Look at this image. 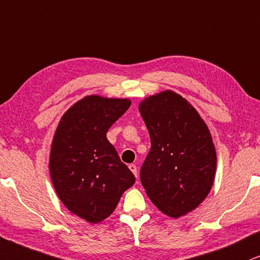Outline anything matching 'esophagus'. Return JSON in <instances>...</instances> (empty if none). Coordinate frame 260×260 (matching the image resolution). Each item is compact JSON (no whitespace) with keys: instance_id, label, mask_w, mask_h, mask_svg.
<instances>
[{"instance_id":"obj_1","label":"esophagus","mask_w":260,"mask_h":260,"mask_svg":"<svg viewBox=\"0 0 260 260\" xmlns=\"http://www.w3.org/2000/svg\"><path fill=\"white\" fill-rule=\"evenodd\" d=\"M128 168H129L131 172L134 174V176L138 177V172H137V166H136V164H129V167H128Z\"/></svg>"}]
</instances>
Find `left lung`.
Wrapping results in <instances>:
<instances>
[{"instance_id": "obj_1", "label": "left lung", "mask_w": 260, "mask_h": 260, "mask_svg": "<svg viewBox=\"0 0 260 260\" xmlns=\"http://www.w3.org/2000/svg\"><path fill=\"white\" fill-rule=\"evenodd\" d=\"M151 139L140 180L151 202L173 218L198 208L215 180L217 156L209 127L188 101L167 90L140 102Z\"/></svg>"}]
</instances>
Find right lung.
Returning a JSON list of instances; mask_svg holds the SVG:
<instances>
[{
	"instance_id": "right-lung-1",
	"label": "right lung",
	"mask_w": 260,
	"mask_h": 260,
	"mask_svg": "<svg viewBox=\"0 0 260 260\" xmlns=\"http://www.w3.org/2000/svg\"><path fill=\"white\" fill-rule=\"evenodd\" d=\"M131 106L128 98L84 97L62 115L52 138L49 172L72 213L90 223L109 217L136 177L107 139Z\"/></svg>"
}]
</instances>
